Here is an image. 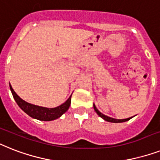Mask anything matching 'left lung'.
Here are the masks:
<instances>
[{"instance_id":"1","label":"left lung","mask_w":160,"mask_h":160,"mask_svg":"<svg viewBox=\"0 0 160 160\" xmlns=\"http://www.w3.org/2000/svg\"><path fill=\"white\" fill-rule=\"evenodd\" d=\"M93 109H94V111L97 112V114H98V116L100 117V118H102V119L104 121H107V122H113V123H119V122H127V121L130 120L131 118H132L133 117H132V118H126V119H116V118H110V117H108L106 116V115H104V114H102L101 112H99L98 110V108H96L95 104L93 103Z\"/></svg>"}]
</instances>
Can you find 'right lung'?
Instances as JSON below:
<instances>
[{
  "mask_svg": "<svg viewBox=\"0 0 160 160\" xmlns=\"http://www.w3.org/2000/svg\"><path fill=\"white\" fill-rule=\"evenodd\" d=\"M10 91L12 93V95L15 98V102L19 107L21 108L23 111L27 113L29 117L34 118V119H38L40 121H52L56 120L62 116V114H64L68 110L70 105H71V94L69 98L65 102H63L62 104L60 106H58L56 108H45L41 107V106H38V105L32 104L29 102H26V101L23 100L15 92V90L13 89L12 86L10 84Z\"/></svg>",
  "mask_w": 160,
  "mask_h": 160,
  "instance_id": "add662e5",
  "label": "right lung"
}]
</instances>
